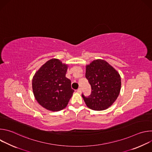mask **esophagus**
<instances>
[{
	"instance_id": "1",
	"label": "esophagus",
	"mask_w": 152,
	"mask_h": 152,
	"mask_svg": "<svg viewBox=\"0 0 152 152\" xmlns=\"http://www.w3.org/2000/svg\"><path fill=\"white\" fill-rule=\"evenodd\" d=\"M77 92L78 93H79V94H81V93H82V90H81V88H79L77 90Z\"/></svg>"
}]
</instances>
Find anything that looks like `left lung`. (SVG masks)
Returning <instances> with one entry per match:
<instances>
[{
  "instance_id": "left-lung-1",
  "label": "left lung",
  "mask_w": 152,
  "mask_h": 152,
  "mask_svg": "<svg viewBox=\"0 0 152 152\" xmlns=\"http://www.w3.org/2000/svg\"><path fill=\"white\" fill-rule=\"evenodd\" d=\"M85 77L91 86V94L82 97L86 105L94 111L110 107L117 100L121 90L118 72L103 59H96L86 66Z\"/></svg>"
}]
</instances>
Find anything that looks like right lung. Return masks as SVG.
Segmentation results:
<instances>
[{
	"label": "right lung",
	"instance_id": "right-lung-1",
	"mask_svg": "<svg viewBox=\"0 0 152 152\" xmlns=\"http://www.w3.org/2000/svg\"><path fill=\"white\" fill-rule=\"evenodd\" d=\"M68 65L56 58L48 61L32 78L35 99L45 109L59 111L66 107L73 96L71 81L66 77Z\"/></svg>",
	"mask_w": 152,
	"mask_h": 152
}]
</instances>
